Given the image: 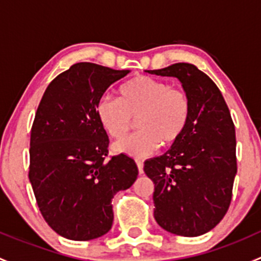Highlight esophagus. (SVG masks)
Returning a JSON list of instances; mask_svg holds the SVG:
<instances>
[{"instance_id": "obj_1", "label": "esophagus", "mask_w": 261, "mask_h": 261, "mask_svg": "<svg viewBox=\"0 0 261 261\" xmlns=\"http://www.w3.org/2000/svg\"><path fill=\"white\" fill-rule=\"evenodd\" d=\"M136 165H138L139 173H140V174H143L144 173V162H141V160H136Z\"/></svg>"}]
</instances>
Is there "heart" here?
<instances>
[{
	"mask_svg": "<svg viewBox=\"0 0 261 261\" xmlns=\"http://www.w3.org/2000/svg\"><path fill=\"white\" fill-rule=\"evenodd\" d=\"M117 99L105 96L97 102L96 116L105 133L122 140L133 120L139 131L116 144L115 151L134 158L154 154L163 144L170 146L186 133L192 115L188 93L149 75H136L120 86Z\"/></svg>",
	"mask_w": 261,
	"mask_h": 261,
	"instance_id": "b5f03b06",
	"label": "heart"
}]
</instances>
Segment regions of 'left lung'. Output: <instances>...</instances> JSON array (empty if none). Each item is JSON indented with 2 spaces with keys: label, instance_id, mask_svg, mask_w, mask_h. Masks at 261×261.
<instances>
[{
  "label": "left lung",
  "instance_id": "1",
  "mask_svg": "<svg viewBox=\"0 0 261 261\" xmlns=\"http://www.w3.org/2000/svg\"><path fill=\"white\" fill-rule=\"evenodd\" d=\"M147 72L178 78L192 103L183 136L144 164L155 184L154 217L174 235H203L220 223L232 198L238 164L230 110L215 82L196 65L175 63Z\"/></svg>",
  "mask_w": 261,
  "mask_h": 261
}]
</instances>
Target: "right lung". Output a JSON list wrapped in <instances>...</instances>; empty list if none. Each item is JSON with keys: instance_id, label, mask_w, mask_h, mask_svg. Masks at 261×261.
<instances>
[{"instance_id": "obj_1", "label": "right lung", "mask_w": 261, "mask_h": 261, "mask_svg": "<svg viewBox=\"0 0 261 261\" xmlns=\"http://www.w3.org/2000/svg\"><path fill=\"white\" fill-rule=\"evenodd\" d=\"M130 70L77 63L50 82L30 136L29 179L46 223L69 240L87 241L111 230L112 198L139 174L134 159L109 155V136L96 105Z\"/></svg>"}]
</instances>
